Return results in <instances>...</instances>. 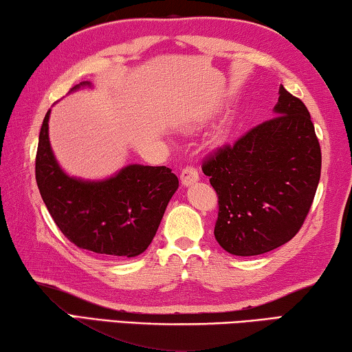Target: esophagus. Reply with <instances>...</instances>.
<instances>
[{
  "label": "esophagus",
  "instance_id": "1",
  "mask_svg": "<svg viewBox=\"0 0 352 352\" xmlns=\"http://www.w3.org/2000/svg\"><path fill=\"white\" fill-rule=\"evenodd\" d=\"M198 179H199V175H198V170L195 168V166H192V165L184 166L181 171V182L184 187L192 186V184H195Z\"/></svg>",
  "mask_w": 352,
  "mask_h": 352
}]
</instances>
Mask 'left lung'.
I'll list each match as a JSON object with an SVG mask.
<instances>
[{"label": "left lung", "mask_w": 352, "mask_h": 352, "mask_svg": "<svg viewBox=\"0 0 352 352\" xmlns=\"http://www.w3.org/2000/svg\"><path fill=\"white\" fill-rule=\"evenodd\" d=\"M276 117L203 162L218 195L215 239L234 256H258L292 240L314 203L321 149L307 107L279 87Z\"/></svg>", "instance_id": "left-lung-1"}]
</instances>
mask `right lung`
I'll return each mask as SVG.
<instances>
[{"label":"right lung","mask_w":352,"mask_h":352,"mask_svg":"<svg viewBox=\"0 0 352 352\" xmlns=\"http://www.w3.org/2000/svg\"><path fill=\"white\" fill-rule=\"evenodd\" d=\"M90 85L84 80L72 91ZM50 113L46 112L38 135L36 179L57 228L72 243L96 254H142L179 187L176 175L166 166L134 164L102 181L68 176L50 145Z\"/></svg>","instance_id":"right-lung-1"}]
</instances>
